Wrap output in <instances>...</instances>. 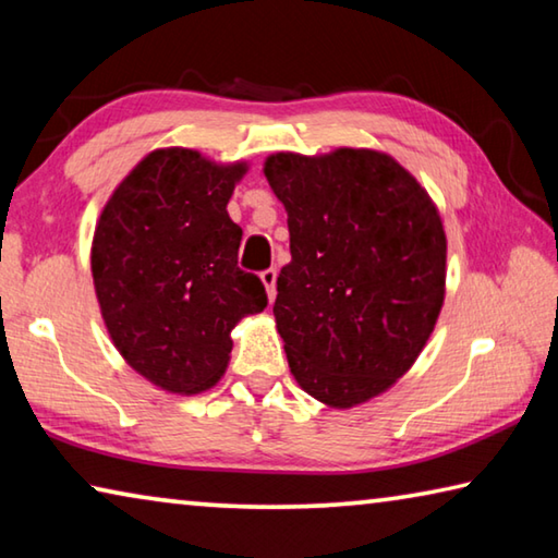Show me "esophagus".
<instances>
[{"label": "esophagus", "mask_w": 558, "mask_h": 558, "mask_svg": "<svg viewBox=\"0 0 558 558\" xmlns=\"http://www.w3.org/2000/svg\"><path fill=\"white\" fill-rule=\"evenodd\" d=\"M276 280H278V270L276 268H268L260 272V282L266 286V292H268V300L272 302L276 300Z\"/></svg>", "instance_id": "34e87169"}]
</instances>
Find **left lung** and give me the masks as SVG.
<instances>
[{
	"label": "left lung",
	"instance_id": "8db88e82",
	"mask_svg": "<svg viewBox=\"0 0 558 558\" xmlns=\"http://www.w3.org/2000/svg\"><path fill=\"white\" fill-rule=\"evenodd\" d=\"M288 211L292 260L272 305L290 372L317 401L352 409L401 379L446 298V231L411 172L376 149L266 159Z\"/></svg>",
	"mask_w": 558,
	"mask_h": 558
}]
</instances>
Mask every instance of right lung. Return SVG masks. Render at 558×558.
Returning <instances> with one entry per match:
<instances>
[{"label":"right lung","instance_id":"1","mask_svg":"<svg viewBox=\"0 0 558 558\" xmlns=\"http://www.w3.org/2000/svg\"><path fill=\"white\" fill-rule=\"evenodd\" d=\"M245 172L196 149H155L118 184L93 233V286L112 344L169 393L211 389L231 329L268 305L260 278L239 268L243 231L226 211Z\"/></svg>","mask_w":558,"mask_h":558}]
</instances>
